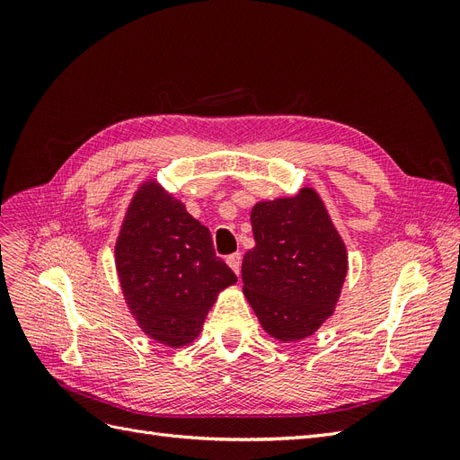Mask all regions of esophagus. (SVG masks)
<instances>
[{
  "label": "esophagus",
  "mask_w": 460,
  "mask_h": 460,
  "mask_svg": "<svg viewBox=\"0 0 460 460\" xmlns=\"http://www.w3.org/2000/svg\"><path fill=\"white\" fill-rule=\"evenodd\" d=\"M226 262H228V267L235 272V276H240V272H242V255L232 253V255H228Z\"/></svg>",
  "instance_id": "34e87169"
}]
</instances>
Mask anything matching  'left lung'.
Returning a JSON list of instances; mask_svg holds the SVG:
<instances>
[{"instance_id":"1","label":"left lung","mask_w":460,"mask_h":460,"mask_svg":"<svg viewBox=\"0 0 460 460\" xmlns=\"http://www.w3.org/2000/svg\"><path fill=\"white\" fill-rule=\"evenodd\" d=\"M255 247L242 262L243 296L262 330L284 343L323 326L336 311L347 249L314 188L252 208Z\"/></svg>"}]
</instances>
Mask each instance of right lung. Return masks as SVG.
Wrapping results in <instances>:
<instances>
[{
  "label": "right lung",
  "instance_id": "1",
  "mask_svg": "<svg viewBox=\"0 0 460 460\" xmlns=\"http://www.w3.org/2000/svg\"><path fill=\"white\" fill-rule=\"evenodd\" d=\"M115 264L136 324L172 349L199 336L220 291L238 282L215 255L208 228L155 178H147L130 199Z\"/></svg>",
  "mask_w": 460,
  "mask_h": 460
}]
</instances>
